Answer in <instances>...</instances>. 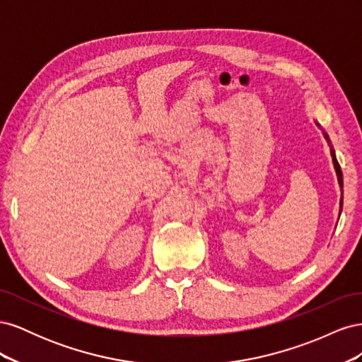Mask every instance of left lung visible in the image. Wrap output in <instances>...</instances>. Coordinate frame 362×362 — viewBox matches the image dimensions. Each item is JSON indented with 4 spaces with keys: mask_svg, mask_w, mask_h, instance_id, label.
<instances>
[{
    "mask_svg": "<svg viewBox=\"0 0 362 362\" xmlns=\"http://www.w3.org/2000/svg\"><path fill=\"white\" fill-rule=\"evenodd\" d=\"M315 125L322 129L320 124L317 122V120H315ZM322 133H323V137H325V139H326V141H327V145H329V148H331V156H332L334 169H335V173H337V180H338V184H339V189H341V199H339V213H341V208H343V172H341V168H339V164H338V161H337L335 151H334V148H332V144H331V140H329V136H327L323 129H322Z\"/></svg>",
    "mask_w": 362,
    "mask_h": 362,
    "instance_id": "obj_1",
    "label": "left lung"
}]
</instances>
